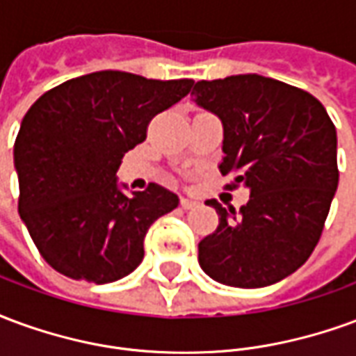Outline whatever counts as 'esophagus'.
I'll use <instances>...</instances> for the list:
<instances>
[{
    "label": "esophagus",
    "mask_w": 356,
    "mask_h": 356,
    "mask_svg": "<svg viewBox=\"0 0 356 356\" xmlns=\"http://www.w3.org/2000/svg\"><path fill=\"white\" fill-rule=\"evenodd\" d=\"M181 206L185 209H191V208H196V206H200V202L194 200V198H181Z\"/></svg>",
    "instance_id": "obj_1"
}]
</instances>
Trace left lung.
Returning <instances> with one entry per match:
<instances>
[{
	"label": "left lung",
	"instance_id": "1",
	"mask_svg": "<svg viewBox=\"0 0 356 356\" xmlns=\"http://www.w3.org/2000/svg\"><path fill=\"white\" fill-rule=\"evenodd\" d=\"M191 97L223 124L219 171L250 191L240 211L208 200L219 225L198 263L234 288L280 282L321 240L339 181L336 125L313 95L259 74L196 81Z\"/></svg>",
	"mask_w": 356,
	"mask_h": 356
}]
</instances>
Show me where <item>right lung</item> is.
<instances>
[{
	"label": "right lung",
	"instance_id": "1",
	"mask_svg": "<svg viewBox=\"0 0 356 356\" xmlns=\"http://www.w3.org/2000/svg\"><path fill=\"white\" fill-rule=\"evenodd\" d=\"M193 83L102 70L60 83L30 106L15 140L19 213L60 275L108 284L139 267L148 227L177 208L179 196L156 183L127 196L116 171L147 139L150 120Z\"/></svg>",
	"mask_w": 356,
	"mask_h": 356
}]
</instances>
